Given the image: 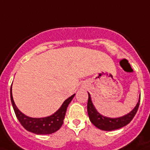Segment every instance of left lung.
I'll use <instances>...</instances> for the list:
<instances>
[{
	"mask_svg": "<svg viewBox=\"0 0 150 150\" xmlns=\"http://www.w3.org/2000/svg\"><path fill=\"white\" fill-rule=\"evenodd\" d=\"M88 94H89V99H88V103H87V110H88L89 120L96 128L103 131L116 130V129H119L124 126L127 125L128 124L130 123L131 121L135 117V114L139 109V106L140 96L138 103L130 113H128V114L121 117H117V118H110V117L103 116L96 111V110L95 109V107L92 103L90 95L89 93Z\"/></svg>",
	"mask_w": 150,
	"mask_h": 150,
	"instance_id": "8db88e82",
	"label": "left lung"
}]
</instances>
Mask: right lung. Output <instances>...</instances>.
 Returning a JSON list of instances; mask_svg holds the SVG:
<instances>
[{
    "instance_id": "obj_1",
    "label": "right lung",
    "mask_w": 150,
    "mask_h": 150,
    "mask_svg": "<svg viewBox=\"0 0 150 150\" xmlns=\"http://www.w3.org/2000/svg\"><path fill=\"white\" fill-rule=\"evenodd\" d=\"M11 100L12 103L13 108L15 110V115L17 117L18 120L19 121L20 124L24 127L27 131L31 132L33 133L37 134V135H48L55 132L60 129L61 125H63L64 119L65 116L66 110L68 104L70 103L73 97L75 94L70 96L69 98L63 103V104L60 107V109L54 114L47 117H42V118H33L29 117L22 114L19 110L18 109L16 105L15 104L14 100L12 97V93H11Z\"/></svg>"
}]
</instances>
